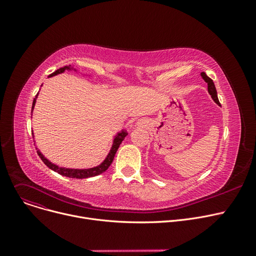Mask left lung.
Here are the masks:
<instances>
[{
    "label": "left lung",
    "instance_id": "1",
    "mask_svg": "<svg viewBox=\"0 0 256 256\" xmlns=\"http://www.w3.org/2000/svg\"><path fill=\"white\" fill-rule=\"evenodd\" d=\"M201 76H202V78L206 80V82L208 83V93L210 96H212V98L214 100V102H216L217 104L221 106L220 102H219V100H218V96H217V90H216V87H214V84L212 82V80L210 78H208L206 72H201L200 74Z\"/></svg>",
    "mask_w": 256,
    "mask_h": 256
}]
</instances>
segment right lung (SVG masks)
I'll return each instance as SVG.
<instances>
[{"label":"right lung","mask_w":256,"mask_h":256,"mask_svg":"<svg viewBox=\"0 0 256 256\" xmlns=\"http://www.w3.org/2000/svg\"><path fill=\"white\" fill-rule=\"evenodd\" d=\"M65 70H74L76 72L74 67H72V65H68V66H64V67H61V68L57 70L55 72H52V74L48 76V78L50 76H57L59 74H63ZM38 96V93L36 94V96L33 100V104H32V112L33 113V110H34V106H35V104H36V98ZM33 134V132H32ZM128 136V132L122 130L121 132H117V135L114 137V140H113V144H112V147L111 150L109 152V154H108V156H106V158L102 160V162L93 168H87V169H74V168H65V167H60L56 164L52 163L50 160H48L42 154V152H40L37 147V154L39 156V158L42 160V162L50 168L52 169V171L55 172H58L59 174H61V176H66V178H92V176H100V174H102V172H104L108 168L110 167V165L112 164L113 160H114V156H115V154L118 150L119 145L121 144V142H122L124 140V138Z\"/></svg>","instance_id":"1"}]
</instances>
